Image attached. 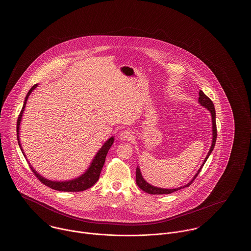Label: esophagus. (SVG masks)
<instances>
[{
    "label": "esophagus",
    "instance_id": "esophagus-1",
    "mask_svg": "<svg viewBox=\"0 0 251 251\" xmlns=\"http://www.w3.org/2000/svg\"><path fill=\"white\" fill-rule=\"evenodd\" d=\"M131 137H132V133H131V131H129V130H126V131H123L120 132V140H123V141L131 140Z\"/></svg>",
    "mask_w": 251,
    "mask_h": 251
}]
</instances>
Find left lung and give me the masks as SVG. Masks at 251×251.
Instances as JSON below:
<instances>
[{"instance_id":"left-lung-1","label":"left lung","mask_w":251,"mask_h":251,"mask_svg":"<svg viewBox=\"0 0 251 251\" xmlns=\"http://www.w3.org/2000/svg\"><path fill=\"white\" fill-rule=\"evenodd\" d=\"M199 95H200V97H199V102H200V104H201V106L206 108V109L211 113V116H212V124H213V126H212V131H213L212 145H211V148H210V150H209L208 154H207V156H206L205 159H204V162H203L201 167H200V169L198 170V172L196 173V175L194 176V178H193L187 184H185V185H183V186H180V187H178V188H173V189L161 188V187H157V186H153V185L150 184L149 182L146 181V179H144L143 176H142V174H141V171H140V168H139V167H136V184H137L138 187H139L141 190H143L144 192H146V193H148V194H151V195H164V194H171V193H173V192L178 191V190L181 189V188H184V187L189 186L192 182H193V180L197 178V176L199 175V173L201 172V168H202L203 166H204L205 162L207 161V159L209 158V156L212 153V151H213V150H214V148H215V141H216V135H217V133H216V132H217V131H216V123H215V105H214L213 101H212L207 96L205 95L201 90H200Z\"/></svg>"}]
</instances>
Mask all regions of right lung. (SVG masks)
<instances>
[{"instance_id": "right-lung-1", "label": "right lung", "mask_w": 251, "mask_h": 251, "mask_svg": "<svg viewBox=\"0 0 251 251\" xmlns=\"http://www.w3.org/2000/svg\"><path fill=\"white\" fill-rule=\"evenodd\" d=\"M36 87H37V84L31 87V89L29 90V92L27 93V95L25 97L24 106H23V109L21 111V114L19 116L18 122H17L18 143H19V146H20V148H21V150H22V151H23L25 158H26V155L24 153V150L22 148V144H21V141H20V126H21V122H22V119H23V115H24L25 106H26L27 100H28L29 96L31 95V93L33 92V90H35ZM114 140H115L114 136L110 137L107 141L102 145V147L99 150V151L96 153L95 157L93 158V160L90 163L88 168L84 171L81 176H79L78 178H75V179H70V180H62V181L50 180V179L44 178L39 173H37V171H36L34 169V167H32L31 165H30V167H31L32 171L35 173V175L37 177V179H39L43 184L47 185L48 187L51 188V189H54V190H57V191L64 192L84 191V190L90 188L91 186H93L96 182H97V180L100 178V171H101L102 167L104 165L105 158H106V155H107L110 148L112 147V145L114 143Z\"/></svg>"}]
</instances>
